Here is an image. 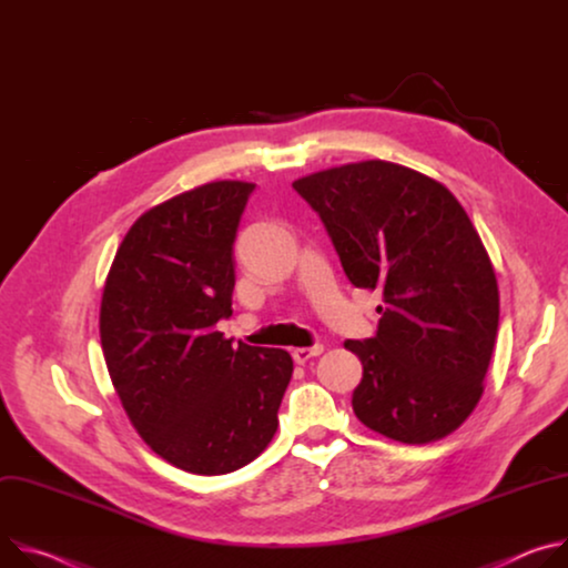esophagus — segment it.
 Instances as JSON below:
<instances>
[{"label": "esophagus", "mask_w": 568, "mask_h": 568, "mask_svg": "<svg viewBox=\"0 0 568 568\" xmlns=\"http://www.w3.org/2000/svg\"><path fill=\"white\" fill-rule=\"evenodd\" d=\"M323 349H325V347H323L321 343H316V345H311V347H297V349H293L291 356H293V361H295L297 365H304L308 358L321 356Z\"/></svg>", "instance_id": "1"}]
</instances>
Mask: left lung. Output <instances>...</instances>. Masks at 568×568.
I'll use <instances>...</instances> for the list:
<instances>
[{"label":"left lung","instance_id":"left-lung-1","mask_svg":"<svg viewBox=\"0 0 568 568\" xmlns=\"http://www.w3.org/2000/svg\"><path fill=\"white\" fill-rule=\"evenodd\" d=\"M356 288L379 291L374 338L345 341L363 363L356 417L406 445L456 430L476 408L498 329V286L467 212L445 184L367 160L293 182Z\"/></svg>","mask_w":568,"mask_h":568}]
</instances>
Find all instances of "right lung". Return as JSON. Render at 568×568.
<instances>
[{"instance_id":"add662e5","label":"right lung","mask_w":568,"mask_h":568,"mask_svg":"<svg viewBox=\"0 0 568 568\" xmlns=\"http://www.w3.org/2000/svg\"><path fill=\"white\" fill-rule=\"evenodd\" d=\"M255 192L221 180L135 221L101 300L112 386L144 443L178 469L219 476L255 460L277 430L291 354L216 332L232 316L234 241Z\"/></svg>"}]
</instances>
